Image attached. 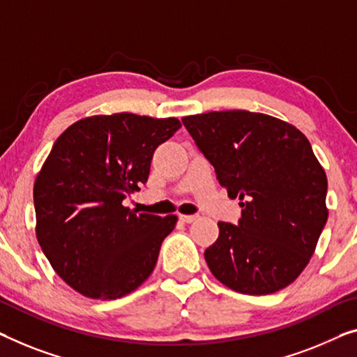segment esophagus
<instances>
[{
  "mask_svg": "<svg viewBox=\"0 0 357 357\" xmlns=\"http://www.w3.org/2000/svg\"><path fill=\"white\" fill-rule=\"evenodd\" d=\"M197 215H179V220L183 222H194L197 220Z\"/></svg>",
  "mask_w": 357,
  "mask_h": 357,
  "instance_id": "esophagus-1",
  "label": "esophagus"
}]
</instances>
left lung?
I'll use <instances>...</instances> for the list:
<instances>
[{"instance_id":"left-lung-1","label":"left lung","mask_w":357,"mask_h":357,"mask_svg":"<svg viewBox=\"0 0 357 357\" xmlns=\"http://www.w3.org/2000/svg\"><path fill=\"white\" fill-rule=\"evenodd\" d=\"M183 123L231 199L237 226L218 222L205 250L211 274L247 295L274 294L310 263L327 222V176L294 125L248 110L184 116Z\"/></svg>"}]
</instances>
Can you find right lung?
<instances>
[{"mask_svg":"<svg viewBox=\"0 0 357 357\" xmlns=\"http://www.w3.org/2000/svg\"><path fill=\"white\" fill-rule=\"evenodd\" d=\"M179 128L178 119L123 112L88 116L57 137L33 185L36 238L73 290L116 300L152 274L178 218L137 215L123 200L146 183L155 149Z\"/></svg>","mask_w":357,"mask_h":357,"instance_id":"obj_1","label":"right lung"}]
</instances>
